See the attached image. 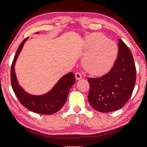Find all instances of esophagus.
<instances>
[{
  "label": "esophagus",
  "instance_id": "obj_1",
  "mask_svg": "<svg viewBox=\"0 0 147 147\" xmlns=\"http://www.w3.org/2000/svg\"><path fill=\"white\" fill-rule=\"evenodd\" d=\"M75 76H76V79L77 80H80V79H82V74H80V72H77V73H76Z\"/></svg>",
  "mask_w": 147,
  "mask_h": 147
}]
</instances>
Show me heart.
Returning a JSON list of instances; mask_svg holds the SVG:
<instances>
[{
  "label": "heart",
  "instance_id": "heart-1",
  "mask_svg": "<svg viewBox=\"0 0 147 147\" xmlns=\"http://www.w3.org/2000/svg\"><path fill=\"white\" fill-rule=\"evenodd\" d=\"M86 54L82 64L86 71L100 75L109 71L113 66L118 53L116 43L101 33H93L84 41Z\"/></svg>",
  "mask_w": 147,
  "mask_h": 147
}]
</instances>
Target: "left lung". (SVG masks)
<instances>
[{"label": "left lung", "instance_id": "left-lung-1", "mask_svg": "<svg viewBox=\"0 0 147 147\" xmlns=\"http://www.w3.org/2000/svg\"><path fill=\"white\" fill-rule=\"evenodd\" d=\"M88 102L98 112L120 109L129 100L136 83V67L131 51L118 39V54L111 70L99 78H88Z\"/></svg>", "mask_w": 147, "mask_h": 147}]
</instances>
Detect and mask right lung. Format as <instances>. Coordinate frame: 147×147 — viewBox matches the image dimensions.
Masks as SVG:
<instances>
[{
    "instance_id": "add662e5",
    "label": "right lung",
    "mask_w": 147,
    "mask_h": 147,
    "mask_svg": "<svg viewBox=\"0 0 147 147\" xmlns=\"http://www.w3.org/2000/svg\"><path fill=\"white\" fill-rule=\"evenodd\" d=\"M24 40L18 48L11 66V85L19 102L28 110L40 114H52L59 111L65 104L71 86L76 78L73 72L65 74L59 79L52 89L43 95H32L27 93L19 85L15 74V65L25 41Z\"/></svg>"
}]
</instances>
